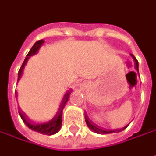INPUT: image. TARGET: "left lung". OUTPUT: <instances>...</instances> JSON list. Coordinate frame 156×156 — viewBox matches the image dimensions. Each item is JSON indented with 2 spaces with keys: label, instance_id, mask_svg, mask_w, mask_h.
<instances>
[{
  "label": "left lung",
  "instance_id": "1",
  "mask_svg": "<svg viewBox=\"0 0 156 156\" xmlns=\"http://www.w3.org/2000/svg\"><path fill=\"white\" fill-rule=\"evenodd\" d=\"M131 56L133 57V59H134V62H135V68L139 71V64H138V61H137V59L134 57V55L133 54H131ZM85 121H86V124H87V126L92 130V131H94V132H96V133H99V134H107V133H113V132H119V131H122L123 129H125L126 128H127V126L126 127H124L123 129H115V130H108V129H103V128H100V127H97L95 124H92V122L85 115Z\"/></svg>",
  "mask_w": 156,
  "mask_h": 156
}]
</instances>
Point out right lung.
Returning <instances> with one entry per match:
<instances>
[{
  "label": "right lung",
  "mask_w": 156,
  "mask_h": 156,
  "mask_svg": "<svg viewBox=\"0 0 156 156\" xmlns=\"http://www.w3.org/2000/svg\"><path fill=\"white\" fill-rule=\"evenodd\" d=\"M44 41L43 40H41V41H38L34 45L32 46V48L30 49V51H28L26 59L24 60L19 71H18V80H20V77L23 74V70H24V67L27 62V60L29 59L30 56L32 55H34L35 53L38 52L39 49L41 48V46L43 44ZM71 91L67 90L63 99L61 101V104L59 105L58 108H57V111L55 113V115L52 116V118L51 120H49L48 122H45V123H41V124H32L29 122V120L27 118L26 115H24L22 113L19 112V115L22 118V120L24 121V123L26 124V126L27 128H29L31 130H34V131H37L39 133H41V134H45V135H53L55 133H57L59 131V129H61V126H62V115H63V109L66 104V102L68 101V98H69V95H70Z\"/></svg>",
  "instance_id": "add662e5"
}]
</instances>
